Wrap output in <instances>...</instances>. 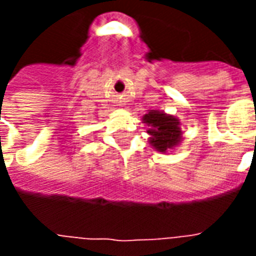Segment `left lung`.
I'll use <instances>...</instances> for the list:
<instances>
[{"label": "left lung", "mask_w": 256, "mask_h": 256, "mask_svg": "<svg viewBox=\"0 0 256 256\" xmlns=\"http://www.w3.org/2000/svg\"><path fill=\"white\" fill-rule=\"evenodd\" d=\"M144 123L148 124L150 134V144L158 152L167 154L168 150H174L182 140L181 123L178 118L164 114L163 111L150 110L142 118Z\"/></svg>", "instance_id": "1"}]
</instances>
